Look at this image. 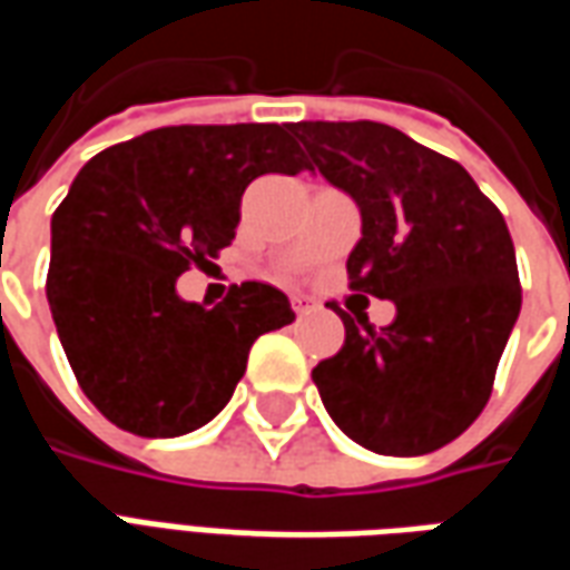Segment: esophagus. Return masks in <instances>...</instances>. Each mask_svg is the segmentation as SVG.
I'll return each instance as SVG.
<instances>
[{
  "mask_svg": "<svg viewBox=\"0 0 570 570\" xmlns=\"http://www.w3.org/2000/svg\"><path fill=\"white\" fill-rule=\"evenodd\" d=\"M289 302H293V311H296L298 317H302V314H311V311H314V305H311V298H305V296H293V298H289Z\"/></svg>",
  "mask_w": 570,
  "mask_h": 570,
  "instance_id": "obj_1",
  "label": "esophagus"
}]
</instances>
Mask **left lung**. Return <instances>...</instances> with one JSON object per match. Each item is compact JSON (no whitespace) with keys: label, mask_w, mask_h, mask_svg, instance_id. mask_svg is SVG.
Here are the masks:
<instances>
[{"label":"left lung","mask_w":570,"mask_h":570,"mask_svg":"<svg viewBox=\"0 0 570 570\" xmlns=\"http://www.w3.org/2000/svg\"><path fill=\"white\" fill-rule=\"evenodd\" d=\"M302 146L357 200L363 237L351 289L391 298L375 330L345 314V345L311 379L347 436L379 454H428L485 409L522 308L513 237L501 210L452 158L379 121H298Z\"/></svg>","instance_id":"1"}]
</instances>
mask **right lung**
<instances>
[{
	"mask_svg": "<svg viewBox=\"0 0 570 570\" xmlns=\"http://www.w3.org/2000/svg\"><path fill=\"white\" fill-rule=\"evenodd\" d=\"M305 167L293 125H176L109 146L72 179L51 216L45 293L76 382L116 428H204L253 342L296 321L272 284L204 308L176 296V277L232 244L253 179Z\"/></svg>",
	"mask_w": 570,
	"mask_h": 570,
	"instance_id": "obj_1",
	"label": "right lung"
}]
</instances>
